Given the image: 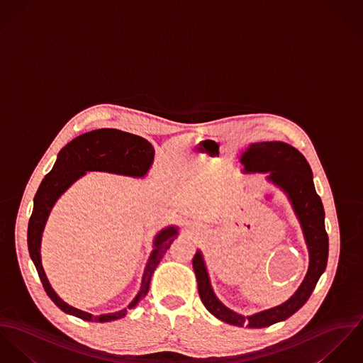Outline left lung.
<instances>
[{"instance_id": "obj_1", "label": "left lung", "mask_w": 363, "mask_h": 363, "mask_svg": "<svg viewBox=\"0 0 363 363\" xmlns=\"http://www.w3.org/2000/svg\"><path fill=\"white\" fill-rule=\"evenodd\" d=\"M240 162L245 174H269L267 181L286 195L309 250L308 273L295 294L284 303L243 316L227 308L216 296L199 249L192 263L201 302L213 316L238 327L262 328L288 319L306 303L327 266L328 237L324 228L323 203L315 189L311 165L302 153L284 142H256L242 152Z\"/></svg>"}]
</instances>
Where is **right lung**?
Listing matches in <instances>:
<instances>
[{"label":"right lung","mask_w":363,"mask_h":363,"mask_svg":"<svg viewBox=\"0 0 363 363\" xmlns=\"http://www.w3.org/2000/svg\"><path fill=\"white\" fill-rule=\"evenodd\" d=\"M155 160V147L142 136L128 133L120 129L103 128L86 132L71 140L57 156L52 169L44 177L33 199V211L28 227V247L30 259L39 273L44 291L51 301L65 313L77 316L86 322H113L123 318L149 292L152 276L159 266L169 245L178 237V227L169 225L162 230L153 240V250L143 272L138 295L128 308L94 316L64 302L48 281L41 264V237L54 204L89 171H103L125 177L143 178Z\"/></svg>","instance_id":"right-lung-1"}]
</instances>
